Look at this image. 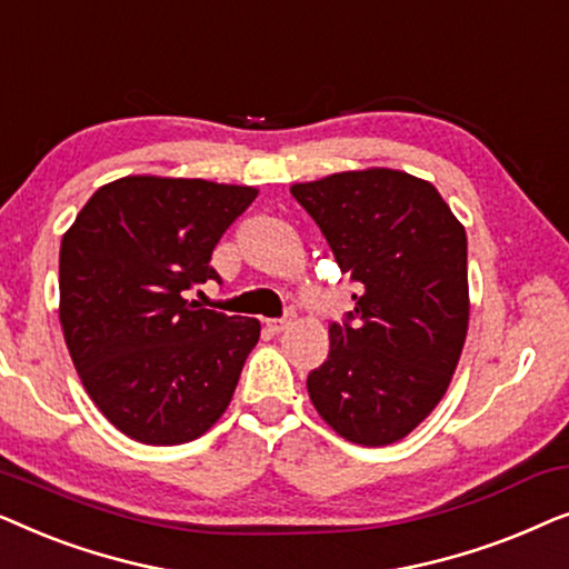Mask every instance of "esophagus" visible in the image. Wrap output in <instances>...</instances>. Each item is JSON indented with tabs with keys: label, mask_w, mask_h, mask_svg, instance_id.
Here are the masks:
<instances>
[{
	"label": "esophagus",
	"mask_w": 569,
	"mask_h": 569,
	"mask_svg": "<svg viewBox=\"0 0 569 569\" xmlns=\"http://www.w3.org/2000/svg\"><path fill=\"white\" fill-rule=\"evenodd\" d=\"M290 323H292V316H284V318H271V321H267V326H269V329L274 331V333L284 331L287 326H290Z\"/></svg>",
	"instance_id": "1"
}]
</instances>
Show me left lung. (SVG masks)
I'll return each instance as SVG.
<instances>
[{"instance_id":"obj_1","label":"left lung","mask_w":569,"mask_h":569,"mask_svg":"<svg viewBox=\"0 0 569 569\" xmlns=\"http://www.w3.org/2000/svg\"><path fill=\"white\" fill-rule=\"evenodd\" d=\"M360 292L308 376L326 425L357 446L407 438L446 396L469 331L466 230L430 181L365 168L295 183Z\"/></svg>"}]
</instances>
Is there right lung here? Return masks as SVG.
<instances>
[{
  "mask_svg": "<svg viewBox=\"0 0 569 569\" xmlns=\"http://www.w3.org/2000/svg\"><path fill=\"white\" fill-rule=\"evenodd\" d=\"M251 186L127 176L100 186L61 238L59 321L84 391L127 438L181 446L224 415L261 333L197 308L222 232Z\"/></svg>",
  "mask_w": 569,
  "mask_h": 569,
  "instance_id": "right-lung-1",
  "label": "right lung"
}]
</instances>
